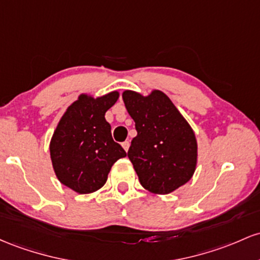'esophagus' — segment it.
<instances>
[{"label": "esophagus", "instance_id": "obj_1", "mask_svg": "<svg viewBox=\"0 0 260 260\" xmlns=\"http://www.w3.org/2000/svg\"><path fill=\"white\" fill-rule=\"evenodd\" d=\"M121 146H122V148H124V150L127 152V150H129V147H130V141H124L121 144Z\"/></svg>", "mask_w": 260, "mask_h": 260}]
</instances>
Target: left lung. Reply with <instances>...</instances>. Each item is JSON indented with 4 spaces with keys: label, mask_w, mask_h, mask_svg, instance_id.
Segmentation results:
<instances>
[{
    "label": "left lung",
    "mask_w": 260,
    "mask_h": 260,
    "mask_svg": "<svg viewBox=\"0 0 260 260\" xmlns=\"http://www.w3.org/2000/svg\"><path fill=\"white\" fill-rule=\"evenodd\" d=\"M122 99L138 131L127 157L141 185L153 194H168L185 184L198 156L190 125L161 91L147 97L125 91Z\"/></svg>",
    "instance_id": "1"
}]
</instances>
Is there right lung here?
Returning a JSON list of instances; mask_svg holds the SVG:
<instances>
[{"instance_id":"1","label":"right lung","mask_w":260,"mask_h":260,"mask_svg":"<svg viewBox=\"0 0 260 260\" xmlns=\"http://www.w3.org/2000/svg\"><path fill=\"white\" fill-rule=\"evenodd\" d=\"M112 92L99 98L81 94L67 108L50 142L56 177L78 194H88L106 184L114 163L126 152L112 138L104 115L118 101Z\"/></svg>"}]
</instances>
